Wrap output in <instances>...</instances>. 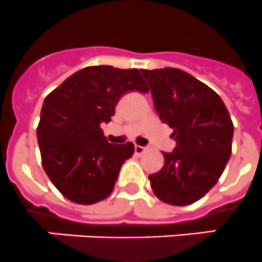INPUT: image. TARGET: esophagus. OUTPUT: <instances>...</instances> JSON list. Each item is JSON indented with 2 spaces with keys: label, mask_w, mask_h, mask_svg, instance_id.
Here are the masks:
<instances>
[{
  "label": "esophagus",
  "mask_w": 262,
  "mask_h": 262,
  "mask_svg": "<svg viewBox=\"0 0 262 262\" xmlns=\"http://www.w3.org/2000/svg\"><path fill=\"white\" fill-rule=\"evenodd\" d=\"M146 147H143V146H140V145H136L134 146V152H136L137 155H141L142 152H145Z\"/></svg>",
  "instance_id": "1"
}]
</instances>
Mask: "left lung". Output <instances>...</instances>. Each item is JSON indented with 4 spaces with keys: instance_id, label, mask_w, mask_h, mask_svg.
Returning a JSON list of instances; mask_svg holds the SVG:
<instances>
[{
    "instance_id": "obj_1",
    "label": "left lung",
    "mask_w": 262,
    "mask_h": 262,
    "mask_svg": "<svg viewBox=\"0 0 262 262\" xmlns=\"http://www.w3.org/2000/svg\"><path fill=\"white\" fill-rule=\"evenodd\" d=\"M154 107L173 129L176 147L163 152L164 166L150 175L152 192L169 205L202 199L221 178L231 157L234 125L221 96L175 68L142 70Z\"/></svg>"
}]
</instances>
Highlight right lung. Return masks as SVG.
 Listing matches in <instances>:
<instances>
[{"label":"right lung","mask_w":262,"mask_h":262,"mask_svg":"<svg viewBox=\"0 0 262 262\" xmlns=\"http://www.w3.org/2000/svg\"><path fill=\"white\" fill-rule=\"evenodd\" d=\"M150 90L137 69L100 65L70 75L46 98L37 126L41 162L68 200L91 205L107 199L134 145H112L100 124L110 122L120 99Z\"/></svg>","instance_id":"right-lung-1"}]
</instances>
